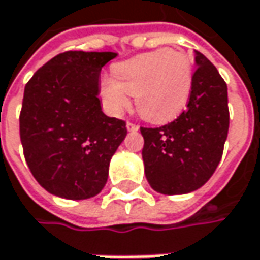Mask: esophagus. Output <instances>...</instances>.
<instances>
[{
	"label": "esophagus",
	"instance_id": "obj_1",
	"mask_svg": "<svg viewBox=\"0 0 260 260\" xmlns=\"http://www.w3.org/2000/svg\"><path fill=\"white\" fill-rule=\"evenodd\" d=\"M126 129L129 131V132H137V131L140 129V126L135 125V123H132V122H128V123H126Z\"/></svg>",
	"mask_w": 260,
	"mask_h": 260
}]
</instances>
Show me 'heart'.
Instances as JSON below:
<instances>
[{
  "mask_svg": "<svg viewBox=\"0 0 260 260\" xmlns=\"http://www.w3.org/2000/svg\"><path fill=\"white\" fill-rule=\"evenodd\" d=\"M192 91V63L179 50L160 48L117 63L113 76L104 78L101 94L107 107L125 112L135 95L137 110L144 119L165 123L188 104Z\"/></svg>",
  "mask_w": 260,
  "mask_h": 260,
  "instance_id": "b5f03b06",
  "label": "heart"
}]
</instances>
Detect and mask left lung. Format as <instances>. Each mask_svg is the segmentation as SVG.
Here are the masks:
<instances>
[{
	"label": "left lung",
	"mask_w": 260,
	"mask_h": 260,
	"mask_svg": "<svg viewBox=\"0 0 260 260\" xmlns=\"http://www.w3.org/2000/svg\"><path fill=\"white\" fill-rule=\"evenodd\" d=\"M194 60L187 109L168 125L141 128L145 178L160 194H187L205 185L221 161L228 135L226 84L203 54L196 51Z\"/></svg>",
	"instance_id": "obj_1"
}]
</instances>
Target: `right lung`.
I'll use <instances>...</instances> for the list:
<instances>
[{"instance_id": "right-lung-1", "label": "right lung", "mask_w": 260, "mask_h": 260, "mask_svg": "<svg viewBox=\"0 0 260 260\" xmlns=\"http://www.w3.org/2000/svg\"><path fill=\"white\" fill-rule=\"evenodd\" d=\"M116 55L58 54L24 86V159L39 185L57 197L97 196L107 182L110 159L126 137V123L104 115L99 99L101 68Z\"/></svg>"}]
</instances>
